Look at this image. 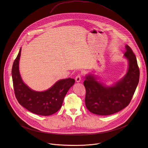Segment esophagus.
Here are the masks:
<instances>
[{
	"label": "esophagus",
	"instance_id": "esophagus-1",
	"mask_svg": "<svg viewBox=\"0 0 148 148\" xmlns=\"http://www.w3.org/2000/svg\"><path fill=\"white\" fill-rule=\"evenodd\" d=\"M75 80L77 82H80L81 81V75L80 74H78L75 77Z\"/></svg>",
	"mask_w": 148,
	"mask_h": 148
}]
</instances>
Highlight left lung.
I'll use <instances>...</instances> for the list:
<instances>
[{"instance_id":"left-lung-1","label":"left lung","mask_w":148,"mask_h":148,"mask_svg":"<svg viewBox=\"0 0 148 148\" xmlns=\"http://www.w3.org/2000/svg\"><path fill=\"white\" fill-rule=\"evenodd\" d=\"M124 56L129 63L126 75L112 86L98 82L93 75H86L84 82L85 106L91 113L109 115L117 113L128 106L138 84L140 71L135 55L127 45Z\"/></svg>"}]
</instances>
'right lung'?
Instances as JSON below:
<instances>
[{
    "instance_id": "right-lung-1",
    "label": "right lung",
    "mask_w": 148,
    "mask_h": 148,
    "mask_svg": "<svg viewBox=\"0 0 148 148\" xmlns=\"http://www.w3.org/2000/svg\"><path fill=\"white\" fill-rule=\"evenodd\" d=\"M21 50L14 60L12 70L14 93L18 101L35 114L48 116L56 113L62 107L64 97L75 83V80L71 78L60 80L44 92L33 90L24 83L20 75L19 62Z\"/></svg>"
}]
</instances>
